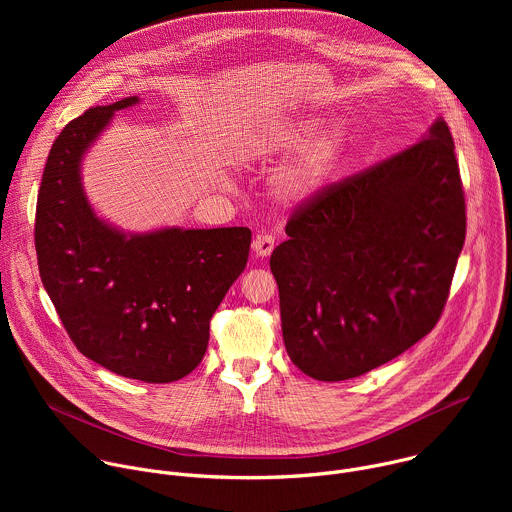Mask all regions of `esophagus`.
<instances>
[{
	"instance_id": "esophagus-1",
	"label": "esophagus",
	"mask_w": 512,
	"mask_h": 512,
	"mask_svg": "<svg viewBox=\"0 0 512 512\" xmlns=\"http://www.w3.org/2000/svg\"><path fill=\"white\" fill-rule=\"evenodd\" d=\"M273 247H275V239L271 235H257L255 241H253V253L261 259L269 257Z\"/></svg>"
}]
</instances>
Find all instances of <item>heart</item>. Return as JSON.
Here are the masks:
<instances>
[{
	"instance_id": "b5f03b06",
	"label": "heart",
	"mask_w": 512,
	"mask_h": 512,
	"mask_svg": "<svg viewBox=\"0 0 512 512\" xmlns=\"http://www.w3.org/2000/svg\"><path fill=\"white\" fill-rule=\"evenodd\" d=\"M326 125L324 115L300 113L261 127L239 141L237 160L259 164L296 155L273 176L271 192L281 204H304L326 188L346 154L344 127L334 125L326 131Z\"/></svg>"
}]
</instances>
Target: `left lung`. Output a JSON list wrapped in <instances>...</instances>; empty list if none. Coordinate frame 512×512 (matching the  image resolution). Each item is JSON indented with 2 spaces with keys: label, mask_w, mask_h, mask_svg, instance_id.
<instances>
[{
  "label": "left lung",
  "mask_w": 512,
  "mask_h": 512,
  "mask_svg": "<svg viewBox=\"0 0 512 512\" xmlns=\"http://www.w3.org/2000/svg\"><path fill=\"white\" fill-rule=\"evenodd\" d=\"M269 259L296 367L346 381L431 332L466 237L454 139L437 117L419 143L296 210Z\"/></svg>",
  "instance_id": "1"
}]
</instances>
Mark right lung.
<instances>
[{
    "instance_id": "1",
    "label": "right lung",
    "mask_w": 512,
    "mask_h": 512,
    "mask_svg": "<svg viewBox=\"0 0 512 512\" xmlns=\"http://www.w3.org/2000/svg\"><path fill=\"white\" fill-rule=\"evenodd\" d=\"M127 97L70 121L46 160L36 206L44 289L70 340L107 371L143 383L192 373L210 318L243 273L251 231L162 227L125 233L101 218L83 186V160Z\"/></svg>"
}]
</instances>
